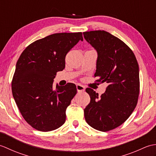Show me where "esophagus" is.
<instances>
[{
	"mask_svg": "<svg viewBox=\"0 0 156 156\" xmlns=\"http://www.w3.org/2000/svg\"><path fill=\"white\" fill-rule=\"evenodd\" d=\"M76 89H77L78 92H83L85 90V87H84V86L78 84L77 85H76Z\"/></svg>",
	"mask_w": 156,
	"mask_h": 156,
	"instance_id": "esophagus-1",
	"label": "esophagus"
}]
</instances>
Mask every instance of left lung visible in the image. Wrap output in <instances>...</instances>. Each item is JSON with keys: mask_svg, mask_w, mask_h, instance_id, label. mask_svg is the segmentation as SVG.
<instances>
[{"mask_svg": "<svg viewBox=\"0 0 156 156\" xmlns=\"http://www.w3.org/2000/svg\"><path fill=\"white\" fill-rule=\"evenodd\" d=\"M83 35L97 52L94 77L101 83H108L101 97L92 89H86L90 102L84 110L85 120L97 130L108 131L123 123L136 107L140 93L139 65L131 49L110 33L98 30Z\"/></svg>", "mask_w": 156, "mask_h": 156, "instance_id": "left-lung-1", "label": "left lung"}]
</instances>
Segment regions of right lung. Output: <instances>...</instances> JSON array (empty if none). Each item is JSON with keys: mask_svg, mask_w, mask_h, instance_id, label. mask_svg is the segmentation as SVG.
<instances>
[{"mask_svg": "<svg viewBox=\"0 0 156 156\" xmlns=\"http://www.w3.org/2000/svg\"><path fill=\"white\" fill-rule=\"evenodd\" d=\"M79 41H83L81 32L48 35L27 46L16 62L13 98L25 120L38 131L55 130L66 121L76 87L68 83L54 88L53 82L65 68L66 54Z\"/></svg>", "mask_w": 156, "mask_h": 156, "instance_id": "1", "label": "right lung"}]
</instances>
